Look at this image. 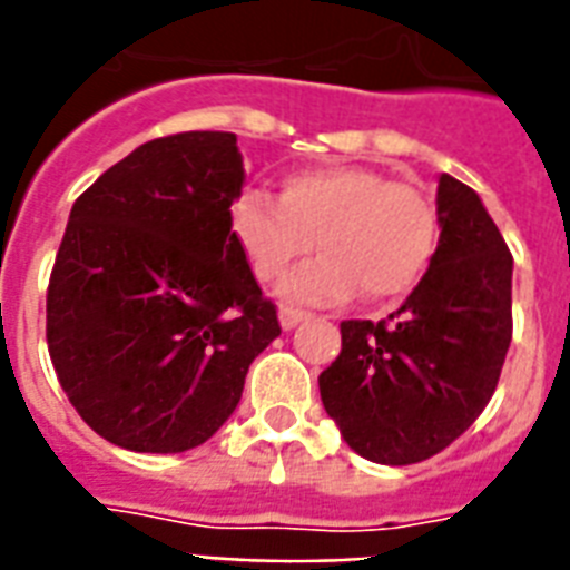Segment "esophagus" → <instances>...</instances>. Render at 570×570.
<instances>
[{"label":"esophagus","instance_id":"34e87169","mask_svg":"<svg viewBox=\"0 0 570 570\" xmlns=\"http://www.w3.org/2000/svg\"><path fill=\"white\" fill-rule=\"evenodd\" d=\"M307 316H311V313L298 311V307H289V304H284V307L277 311V320H281V328L284 331H293L295 325L307 320Z\"/></svg>","mask_w":570,"mask_h":570}]
</instances>
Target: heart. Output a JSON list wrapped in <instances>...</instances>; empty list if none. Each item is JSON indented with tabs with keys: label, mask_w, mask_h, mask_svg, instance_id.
<instances>
[{
	"label": "heart",
	"mask_w": 570,
	"mask_h": 570,
	"mask_svg": "<svg viewBox=\"0 0 570 570\" xmlns=\"http://www.w3.org/2000/svg\"><path fill=\"white\" fill-rule=\"evenodd\" d=\"M233 239L259 281H275L307 250L322 257L284 277L289 302H340L361 289L370 302L405 295L438 248V213L414 186L357 165L289 174L281 200L245 191L233 204Z\"/></svg>",
	"instance_id": "1"
}]
</instances>
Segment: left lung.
Wrapping results in <instances>:
<instances>
[{
	"label": "left lung",
	"instance_id": "left-lung-1",
	"mask_svg": "<svg viewBox=\"0 0 570 570\" xmlns=\"http://www.w3.org/2000/svg\"><path fill=\"white\" fill-rule=\"evenodd\" d=\"M438 248L387 320L340 325L343 348L320 375L343 441L375 464L446 450L494 396L512 343V254L479 195L438 177Z\"/></svg>",
	"mask_w": 570,
	"mask_h": 570
}]
</instances>
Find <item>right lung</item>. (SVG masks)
I'll use <instances>...</instances> for the list:
<instances>
[{
    "label": "right lung",
    "mask_w": 570,
    "mask_h": 570,
    "mask_svg": "<svg viewBox=\"0 0 570 570\" xmlns=\"http://www.w3.org/2000/svg\"><path fill=\"white\" fill-rule=\"evenodd\" d=\"M233 132L136 147L79 195L47 289V343L85 423L132 452H186L236 411L281 334L230 230Z\"/></svg>",
    "instance_id": "right-lung-1"
}]
</instances>
